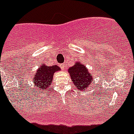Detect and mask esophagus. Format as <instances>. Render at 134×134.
Wrapping results in <instances>:
<instances>
[{
  "label": "esophagus",
  "mask_w": 134,
  "mask_h": 134,
  "mask_svg": "<svg viewBox=\"0 0 134 134\" xmlns=\"http://www.w3.org/2000/svg\"><path fill=\"white\" fill-rule=\"evenodd\" d=\"M60 68L62 69L63 70H65V66L64 64H62V65H60Z\"/></svg>",
  "instance_id": "34e87169"
}]
</instances>
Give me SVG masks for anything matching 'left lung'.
<instances>
[{"label":"left lung","instance_id":"1","mask_svg":"<svg viewBox=\"0 0 134 134\" xmlns=\"http://www.w3.org/2000/svg\"><path fill=\"white\" fill-rule=\"evenodd\" d=\"M67 71L75 86V90L86 92V90L91 88L92 82L94 77L89 72L84 64L76 61L74 66L69 68Z\"/></svg>","mask_w":134,"mask_h":134}]
</instances>
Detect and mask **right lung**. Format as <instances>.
I'll use <instances>...</instances> for the list:
<instances>
[{
	"label": "right lung",
	"instance_id": "right-lung-1",
	"mask_svg": "<svg viewBox=\"0 0 134 134\" xmlns=\"http://www.w3.org/2000/svg\"><path fill=\"white\" fill-rule=\"evenodd\" d=\"M58 71H60L58 65L46 66V64L42 63L32 79L34 86H36L37 91L42 93L46 90L48 91V89L51 87L53 75Z\"/></svg>",
	"mask_w": 134,
	"mask_h": 134
}]
</instances>
